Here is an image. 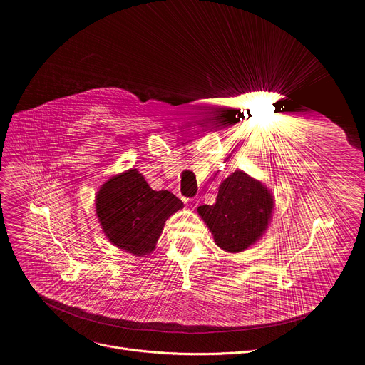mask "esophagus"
<instances>
[{
  "mask_svg": "<svg viewBox=\"0 0 365 365\" xmlns=\"http://www.w3.org/2000/svg\"><path fill=\"white\" fill-rule=\"evenodd\" d=\"M183 200H185V203L189 206V207H192V210H195V207L197 206V203H199V200L196 199V197H192V199H186V197H183Z\"/></svg>",
  "mask_w": 365,
  "mask_h": 365,
  "instance_id": "esophagus-1",
  "label": "esophagus"
}]
</instances>
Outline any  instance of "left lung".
<instances>
[{"mask_svg":"<svg viewBox=\"0 0 365 365\" xmlns=\"http://www.w3.org/2000/svg\"><path fill=\"white\" fill-rule=\"evenodd\" d=\"M273 207V195L262 182L235 170L221 182L217 202L199 206L197 214L220 248L240 252L263 237Z\"/></svg>","mask_w":365,"mask_h":365,"instance_id":"1","label":"left lung"}]
</instances>
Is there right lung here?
<instances>
[{
  "instance_id": "right-lung-1",
  "label": "right lung",
  "mask_w": 365,
  "mask_h": 365,
  "mask_svg": "<svg viewBox=\"0 0 365 365\" xmlns=\"http://www.w3.org/2000/svg\"><path fill=\"white\" fill-rule=\"evenodd\" d=\"M103 234L118 248L134 255L150 254L165 222L183 207L169 190H153L137 169L113 176L95 199Z\"/></svg>"
}]
</instances>
